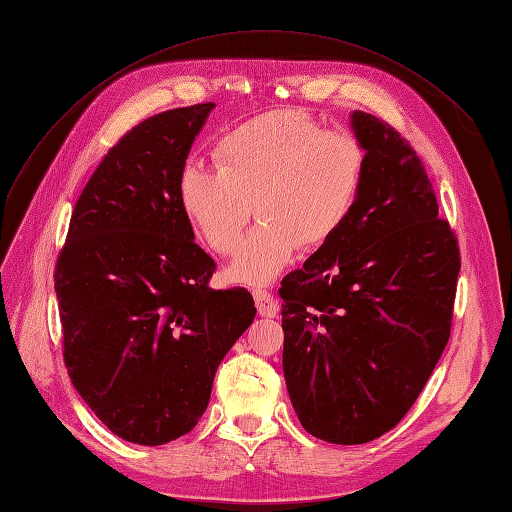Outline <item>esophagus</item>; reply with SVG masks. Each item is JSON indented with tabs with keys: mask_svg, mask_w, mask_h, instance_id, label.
I'll list each match as a JSON object with an SVG mask.
<instances>
[{
	"mask_svg": "<svg viewBox=\"0 0 512 512\" xmlns=\"http://www.w3.org/2000/svg\"><path fill=\"white\" fill-rule=\"evenodd\" d=\"M254 301H256V307H258V314L265 316V318H275L277 312H280V305H277L275 297L271 292L267 290H254Z\"/></svg>",
	"mask_w": 512,
	"mask_h": 512,
	"instance_id": "34e87169",
	"label": "esophagus"
}]
</instances>
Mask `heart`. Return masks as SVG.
<instances>
[{
    "mask_svg": "<svg viewBox=\"0 0 512 512\" xmlns=\"http://www.w3.org/2000/svg\"><path fill=\"white\" fill-rule=\"evenodd\" d=\"M218 168L188 162L177 194L185 218L215 254H230L254 213L258 224L232 258L228 277L247 286L275 280L299 245L320 247L344 226L365 168L361 143L322 132L301 111H271L226 132Z\"/></svg>",
    "mask_w": 512,
    "mask_h": 512,
    "instance_id": "obj_1",
    "label": "heart"
}]
</instances>
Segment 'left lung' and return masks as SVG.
<instances>
[{
	"mask_svg": "<svg viewBox=\"0 0 512 512\" xmlns=\"http://www.w3.org/2000/svg\"><path fill=\"white\" fill-rule=\"evenodd\" d=\"M365 153L337 235L282 280L286 389L303 429L331 444L391 431L451 335L459 247L425 166L389 123L352 111Z\"/></svg>",
	"mask_w": 512,
	"mask_h": 512,
	"instance_id": "1",
	"label": "left lung"
}]
</instances>
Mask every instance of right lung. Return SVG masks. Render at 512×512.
I'll list each match as a JSON object with an SVG mask.
<instances>
[{
  "label": "right lung",
  "instance_id": "obj_1",
  "mask_svg": "<svg viewBox=\"0 0 512 512\" xmlns=\"http://www.w3.org/2000/svg\"><path fill=\"white\" fill-rule=\"evenodd\" d=\"M215 104L149 117L106 153L72 211L55 269L68 376L115 436L160 446L205 414L215 371L256 316L211 290L179 173Z\"/></svg>",
  "mask_w": 512,
  "mask_h": 512
}]
</instances>
